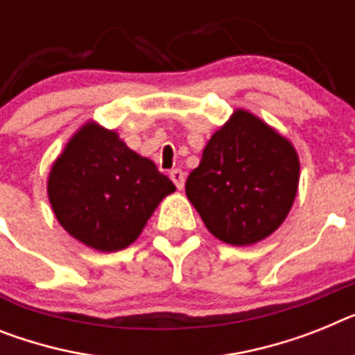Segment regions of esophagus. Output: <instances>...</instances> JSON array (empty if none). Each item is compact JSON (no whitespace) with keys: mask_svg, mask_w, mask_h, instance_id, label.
I'll list each match as a JSON object with an SVG mask.
<instances>
[{"mask_svg":"<svg viewBox=\"0 0 355 355\" xmlns=\"http://www.w3.org/2000/svg\"><path fill=\"white\" fill-rule=\"evenodd\" d=\"M171 180L174 181L175 187L181 190L184 187V172L181 171V168H174V171H171Z\"/></svg>","mask_w":355,"mask_h":355,"instance_id":"obj_1","label":"esophagus"}]
</instances>
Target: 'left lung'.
Returning <instances> with one entry per match:
<instances>
[{
  "label": "left lung",
  "instance_id": "1",
  "mask_svg": "<svg viewBox=\"0 0 355 355\" xmlns=\"http://www.w3.org/2000/svg\"><path fill=\"white\" fill-rule=\"evenodd\" d=\"M298 180L293 145L239 109L211 136L184 190L210 233L226 244L248 246L284 223Z\"/></svg>",
  "mask_w": 355,
  "mask_h": 355
}]
</instances>
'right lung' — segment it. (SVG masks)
<instances>
[{
  "label": "right lung",
  "mask_w": 355,
  "mask_h": 355,
  "mask_svg": "<svg viewBox=\"0 0 355 355\" xmlns=\"http://www.w3.org/2000/svg\"><path fill=\"white\" fill-rule=\"evenodd\" d=\"M175 187L118 135L84 125L50 172L48 196L62 228L98 251L136 241L154 208Z\"/></svg>",
  "instance_id": "1"
}]
</instances>
